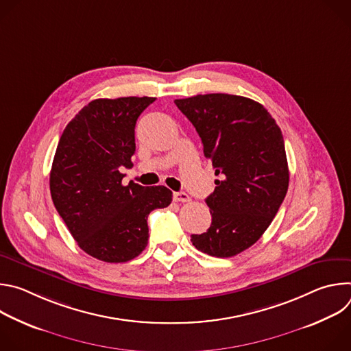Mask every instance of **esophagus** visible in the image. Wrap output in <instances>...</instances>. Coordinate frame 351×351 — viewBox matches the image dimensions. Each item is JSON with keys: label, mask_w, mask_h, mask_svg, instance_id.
<instances>
[{"label": "esophagus", "mask_w": 351, "mask_h": 351, "mask_svg": "<svg viewBox=\"0 0 351 351\" xmlns=\"http://www.w3.org/2000/svg\"><path fill=\"white\" fill-rule=\"evenodd\" d=\"M173 199L178 203H189L190 197L184 191H178V193H173Z\"/></svg>", "instance_id": "esophagus-1"}]
</instances>
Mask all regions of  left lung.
I'll use <instances>...</instances> for the list:
<instances>
[{
  "instance_id": "8db88e82",
  "label": "left lung",
  "mask_w": 351,
  "mask_h": 351,
  "mask_svg": "<svg viewBox=\"0 0 351 351\" xmlns=\"http://www.w3.org/2000/svg\"><path fill=\"white\" fill-rule=\"evenodd\" d=\"M202 137L215 190L206 199L213 222L193 245L228 258L252 247L274 221L289 187L285 141L271 114L252 98L198 94L175 99Z\"/></svg>"
}]
</instances>
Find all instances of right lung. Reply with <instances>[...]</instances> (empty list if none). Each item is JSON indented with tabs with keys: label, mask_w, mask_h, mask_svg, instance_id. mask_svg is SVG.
<instances>
[{
	"label": "right lung",
	"mask_w": 351,
	"mask_h": 351,
	"mask_svg": "<svg viewBox=\"0 0 351 351\" xmlns=\"http://www.w3.org/2000/svg\"><path fill=\"white\" fill-rule=\"evenodd\" d=\"M154 97L98 98L66 125L54 156L53 203L79 247L106 263H126L147 245V217L172 202L165 186H123L132 168L134 126Z\"/></svg>",
	"instance_id": "add662e5"
}]
</instances>
